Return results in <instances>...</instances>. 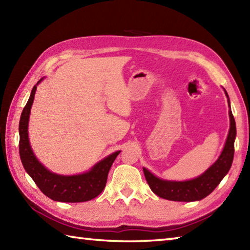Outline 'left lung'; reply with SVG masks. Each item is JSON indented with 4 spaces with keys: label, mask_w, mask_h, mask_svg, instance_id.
Wrapping results in <instances>:
<instances>
[{
    "label": "left lung",
    "mask_w": 250,
    "mask_h": 250,
    "mask_svg": "<svg viewBox=\"0 0 250 250\" xmlns=\"http://www.w3.org/2000/svg\"><path fill=\"white\" fill-rule=\"evenodd\" d=\"M230 106L229 95L225 90ZM230 130L221 155L217 161L199 177L186 182H172L156 177L147 168L143 167L145 178L153 193L162 199L178 202H193L204 199L210 194L220 184L232 166L234 157V140L236 136V125L234 117L230 108Z\"/></svg>",
    "instance_id": "8db88e82"
}]
</instances>
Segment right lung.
<instances>
[{"instance_id": "add662e5", "label": "right lung", "mask_w": 250, "mask_h": 250, "mask_svg": "<svg viewBox=\"0 0 250 250\" xmlns=\"http://www.w3.org/2000/svg\"><path fill=\"white\" fill-rule=\"evenodd\" d=\"M43 79V78H42ZM42 79H40L31 91L28 103L21 113L19 121V153L23 167L37 187L46 196L51 200L67 203L90 201L102 192L107 182L108 172L113 166L116 157L119 151L111 153L103 160L98 162L89 172L72 176L58 175L48 171L34 156L33 150L30 146L28 135L29 117L34 95Z\"/></svg>"}]
</instances>
